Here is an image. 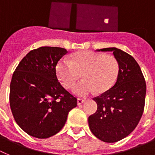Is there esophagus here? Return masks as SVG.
<instances>
[{
	"label": "esophagus",
	"instance_id": "34e87169",
	"mask_svg": "<svg viewBox=\"0 0 155 155\" xmlns=\"http://www.w3.org/2000/svg\"><path fill=\"white\" fill-rule=\"evenodd\" d=\"M84 102H85V100H83V99H80V98L77 99V104H78V105H80V104H83Z\"/></svg>",
	"mask_w": 155,
	"mask_h": 155
}]
</instances>
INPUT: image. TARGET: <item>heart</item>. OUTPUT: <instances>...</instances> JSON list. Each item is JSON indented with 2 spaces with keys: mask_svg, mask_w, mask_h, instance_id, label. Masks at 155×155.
Listing matches in <instances>:
<instances>
[{
  "mask_svg": "<svg viewBox=\"0 0 155 155\" xmlns=\"http://www.w3.org/2000/svg\"><path fill=\"white\" fill-rule=\"evenodd\" d=\"M56 73L66 88L72 87L82 74L83 79L73 86L72 92L86 97L96 90L102 93L110 90L117 79L119 63L113 55L79 51L72 55V61L61 59L56 65Z\"/></svg>",
  "mask_w": 155,
  "mask_h": 155,
  "instance_id": "1",
  "label": "heart"
}]
</instances>
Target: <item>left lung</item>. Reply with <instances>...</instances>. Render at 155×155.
I'll return each instance as SVG.
<instances>
[{
  "label": "left lung",
  "instance_id": "1",
  "mask_svg": "<svg viewBox=\"0 0 155 155\" xmlns=\"http://www.w3.org/2000/svg\"><path fill=\"white\" fill-rule=\"evenodd\" d=\"M112 51L119 63L115 84L93 100L97 110L88 118L92 133L100 140L114 143L135 129L145 104L146 83L138 63L130 55L117 48L97 49Z\"/></svg>",
  "mask_w": 155,
  "mask_h": 155
}]
</instances>
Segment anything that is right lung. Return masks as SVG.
<instances>
[{
  "label": "right lung",
  "instance_id": "obj_1",
  "mask_svg": "<svg viewBox=\"0 0 155 155\" xmlns=\"http://www.w3.org/2000/svg\"><path fill=\"white\" fill-rule=\"evenodd\" d=\"M67 50L40 47L22 58L10 85V107L15 120L30 136L48 138L63 127L69 111L77 106L58 81L56 65Z\"/></svg>",
  "mask_w": 155,
  "mask_h": 155
}]
</instances>
